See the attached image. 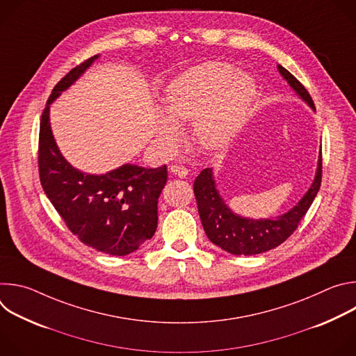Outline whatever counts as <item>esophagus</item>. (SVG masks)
I'll use <instances>...</instances> for the list:
<instances>
[{"label": "esophagus", "instance_id": "1", "mask_svg": "<svg viewBox=\"0 0 356 356\" xmlns=\"http://www.w3.org/2000/svg\"><path fill=\"white\" fill-rule=\"evenodd\" d=\"M170 172H172L175 176L180 177V179H184V177L188 175V170L186 169V166L179 165V163L172 165V166H170Z\"/></svg>", "mask_w": 356, "mask_h": 356}]
</instances>
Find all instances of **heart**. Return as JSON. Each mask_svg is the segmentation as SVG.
<instances>
[{
  "instance_id": "b5f03b06",
  "label": "heart",
  "mask_w": 356,
  "mask_h": 356,
  "mask_svg": "<svg viewBox=\"0 0 356 356\" xmlns=\"http://www.w3.org/2000/svg\"><path fill=\"white\" fill-rule=\"evenodd\" d=\"M257 95L249 74L224 62H210L175 79L165 91L166 113H159L156 131L161 142L175 146L179 122H194L197 140L207 149H221L242 127Z\"/></svg>"
}]
</instances>
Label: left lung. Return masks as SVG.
<instances>
[{"label":"left lung","instance_id":"left-lung-1","mask_svg":"<svg viewBox=\"0 0 356 356\" xmlns=\"http://www.w3.org/2000/svg\"><path fill=\"white\" fill-rule=\"evenodd\" d=\"M279 73L296 91V94L316 111L309 91L283 66L277 65ZM323 173V156L320 152L318 166L313 184L297 204L277 218L252 220L235 214L221 198L213 175V169L202 170L194 181V195L202 228L209 239L232 255H258L283 243L306 216L320 190Z\"/></svg>","mask_w":356,"mask_h":356}]
</instances>
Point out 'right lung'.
Segmentation results:
<instances>
[{"mask_svg": "<svg viewBox=\"0 0 356 356\" xmlns=\"http://www.w3.org/2000/svg\"><path fill=\"white\" fill-rule=\"evenodd\" d=\"M98 58L72 69L52 90L39 128V177L44 194L67 228L87 246L114 257L135 252L158 227V198L168 181V168L122 165L106 175L73 168L60 154L50 129V104Z\"/></svg>", "mask_w": 356, "mask_h": 356, "instance_id": "add662e5", "label": "right lung"}]
</instances>
